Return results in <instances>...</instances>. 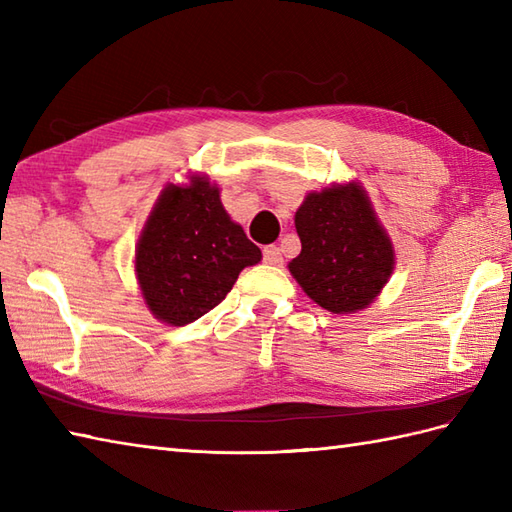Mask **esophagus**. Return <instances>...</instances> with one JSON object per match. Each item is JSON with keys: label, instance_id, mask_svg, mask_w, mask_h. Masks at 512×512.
I'll return each instance as SVG.
<instances>
[{"label": "esophagus", "instance_id": "1", "mask_svg": "<svg viewBox=\"0 0 512 512\" xmlns=\"http://www.w3.org/2000/svg\"><path fill=\"white\" fill-rule=\"evenodd\" d=\"M264 262L270 266H279L284 262V257H281V248L279 246H266L264 248Z\"/></svg>", "mask_w": 512, "mask_h": 512}]
</instances>
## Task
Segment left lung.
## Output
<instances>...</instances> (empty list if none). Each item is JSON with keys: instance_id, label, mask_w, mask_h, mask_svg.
<instances>
[{"instance_id": "1", "label": "left lung", "mask_w": 512, "mask_h": 512, "mask_svg": "<svg viewBox=\"0 0 512 512\" xmlns=\"http://www.w3.org/2000/svg\"><path fill=\"white\" fill-rule=\"evenodd\" d=\"M295 226L301 253L288 270L328 312L352 314L367 308L394 273V246L358 182L308 193Z\"/></svg>"}]
</instances>
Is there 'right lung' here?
Returning a JSON list of instances; mask_svg holds the SVG:
<instances>
[{"instance_id": "1", "label": "right lung", "mask_w": 512, "mask_h": 512, "mask_svg": "<svg viewBox=\"0 0 512 512\" xmlns=\"http://www.w3.org/2000/svg\"><path fill=\"white\" fill-rule=\"evenodd\" d=\"M259 250L224 211L206 176L167 184L136 244V279L149 312L167 325H187L213 310Z\"/></svg>"}]
</instances>
